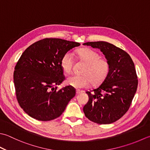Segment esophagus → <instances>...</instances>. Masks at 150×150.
<instances>
[{
	"label": "esophagus",
	"instance_id": "esophagus-1",
	"mask_svg": "<svg viewBox=\"0 0 150 150\" xmlns=\"http://www.w3.org/2000/svg\"><path fill=\"white\" fill-rule=\"evenodd\" d=\"M83 92H84V91H83V90H76V93H77V94H79V93H81Z\"/></svg>",
	"mask_w": 150,
	"mask_h": 150
}]
</instances>
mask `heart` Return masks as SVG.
Returning a JSON list of instances; mask_svg holds the SVG:
<instances>
[{"mask_svg": "<svg viewBox=\"0 0 150 150\" xmlns=\"http://www.w3.org/2000/svg\"><path fill=\"white\" fill-rule=\"evenodd\" d=\"M77 53L79 58L87 64L83 71V75H72L66 79L67 84L76 88H86L92 83L93 85L101 83L110 71L109 62L101 58L98 52L92 49L83 48L79 49ZM62 69L66 73L72 71L73 58L71 52H67L60 61Z\"/></svg>", "mask_w": 150, "mask_h": 150, "instance_id": "b5f03b06", "label": "heart"}]
</instances>
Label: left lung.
I'll list each match as a JSON object with an SVG mask.
<instances>
[{
  "label": "left lung",
  "mask_w": 150,
  "mask_h": 150,
  "mask_svg": "<svg viewBox=\"0 0 150 150\" xmlns=\"http://www.w3.org/2000/svg\"><path fill=\"white\" fill-rule=\"evenodd\" d=\"M83 45L100 49L110 65L109 73L101 84L86 92L89 100L83 107L84 113L97 124H112L126 113L135 95L138 79L134 64L129 54L110 43Z\"/></svg>",
  "instance_id": "8db88e82"
}]
</instances>
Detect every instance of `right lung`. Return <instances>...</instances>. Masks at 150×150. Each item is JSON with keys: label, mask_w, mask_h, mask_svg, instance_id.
<instances>
[{"label": "right lung", "mask_w": 150, "mask_h": 150, "mask_svg": "<svg viewBox=\"0 0 150 150\" xmlns=\"http://www.w3.org/2000/svg\"><path fill=\"white\" fill-rule=\"evenodd\" d=\"M81 44L59 38H45L32 44L15 67L13 82L17 99L25 112L40 121L59 117L75 90L67 86L57 90L65 80L60 61L69 50Z\"/></svg>", "instance_id": "1"}]
</instances>
